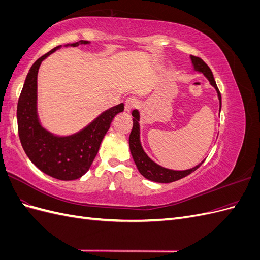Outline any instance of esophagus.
Listing matches in <instances>:
<instances>
[{
	"label": "esophagus",
	"instance_id": "34e87169",
	"mask_svg": "<svg viewBox=\"0 0 260 260\" xmlns=\"http://www.w3.org/2000/svg\"><path fill=\"white\" fill-rule=\"evenodd\" d=\"M138 106H139V101H138V99L131 96V98H128L127 100H125L124 107H125V111H127V112H130L131 109L136 108V107H138Z\"/></svg>",
	"mask_w": 260,
	"mask_h": 260
}]
</instances>
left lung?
I'll return each instance as SVG.
<instances>
[{
  "label": "left lung",
  "instance_id": "1",
  "mask_svg": "<svg viewBox=\"0 0 260 260\" xmlns=\"http://www.w3.org/2000/svg\"><path fill=\"white\" fill-rule=\"evenodd\" d=\"M191 60L192 64L194 66V69L196 72L203 73L207 77V79L209 80L210 84L214 86V88L217 90L218 93V98L220 101V105H221V94L219 92L218 86L216 84V81L214 79V75H212L210 68L207 66V64L204 61L202 58L196 57L191 55ZM132 117H133V125H132V130L129 137V145H130V151L133 157V160H135L137 167L140 171V174L142 175L144 178L154 181V182H159V183H170L174 182V181L182 179L190 174H192L193 171L198 169L201 165H198V166L188 169V170H183V171H176V170H170L160 167L159 165L155 164L149 157L144 153L142 146H141L140 142V125H139V119H140V115L139 112L133 111L132 112Z\"/></svg>",
  "mask_w": 260,
  "mask_h": 260
}]
</instances>
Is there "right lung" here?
I'll list each match as a JSON object with an SVG mask.
<instances>
[{
    "mask_svg": "<svg viewBox=\"0 0 260 260\" xmlns=\"http://www.w3.org/2000/svg\"><path fill=\"white\" fill-rule=\"evenodd\" d=\"M80 40L66 46L88 44ZM56 46L44 54L31 66L17 104L18 135L23 151L36 166L58 180H76L81 178L91 167L116 115L123 112V104L117 105L100 115L82 131L70 137H55L39 123L37 115V77L44 58L58 50Z\"/></svg>",
    "mask_w": 260,
    "mask_h": 260,
    "instance_id": "obj_1",
    "label": "right lung"
}]
</instances>
